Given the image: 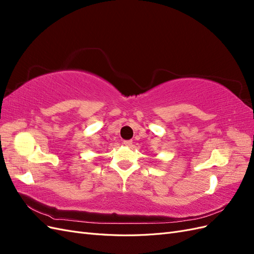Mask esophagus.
<instances>
[{
	"label": "esophagus",
	"mask_w": 254,
	"mask_h": 254,
	"mask_svg": "<svg viewBox=\"0 0 254 254\" xmlns=\"http://www.w3.org/2000/svg\"><path fill=\"white\" fill-rule=\"evenodd\" d=\"M124 145L127 146V147H131V146H132V141H131V140L124 141Z\"/></svg>",
	"instance_id": "34e87169"
}]
</instances>
